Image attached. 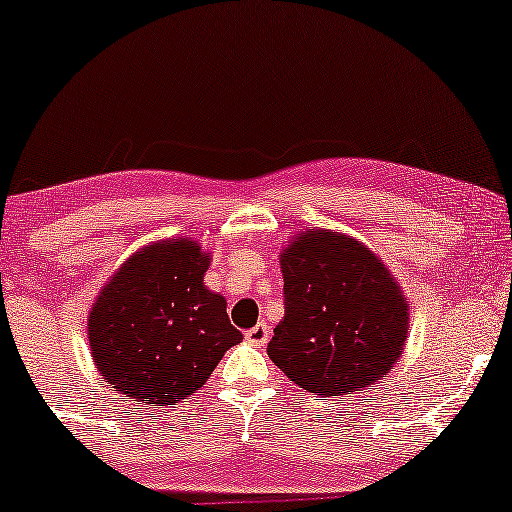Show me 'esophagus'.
Here are the masks:
<instances>
[{"label": "esophagus", "mask_w": 512, "mask_h": 512, "mask_svg": "<svg viewBox=\"0 0 512 512\" xmlns=\"http://www.w3.org/2000/svg\"><path fill=\"white\" fill-rule=\"evenodd\" d=\"M268 336H270V331L263 322L256 324V327H251L247 334H244V338H247L251 345H265V343H268Z\"/></svg>", "instance_id": "34e87169"}]
</instances>
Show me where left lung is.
<instances>
[{
  "instance_id": "8db88e82",
  "label": "left lung",
  "mask_w": 512,
  "mask_h": 512,
  "mask_svg": "<svg viewBox=\"0 0 512 512\" xmlns=\"http://www.w3.org/2000/svg\"><path fill=\"white\" fill-rule=\"evenodd\" d=\"M284 320L270 360L305 393L353 395L381 381L404 353L409 301L364 242L345 232H298L282 249Z\"/></svg>"
}]
</instances>
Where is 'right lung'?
<instances>
[{
    "label": "right lung",
    "instance_id": "right-lung-1",
    "mask_svg": "<svg viewBox=\"0 0 512 512\" xmlns=\"http://www.w3.org/2000/svg\"><path fill=\"white\" fill-rule=\"evenodd\" d=\"M209 263L188 237L152 242L126 258L96 296L86 322L91 357L126 400L150 407L185 400L242 341L225 298L204 284Z\"/></svg>",
    "mask_w": 512,
    "mask_h": 512
}]
</instances>
